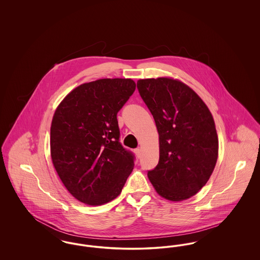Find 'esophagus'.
<instances>
[{
    "label": "esophagus",
    "instance_id": "1",
    "mask_svg": "<svg viewBox=\"0 0 260 260\" xmlns=\"http://www.w3.org/2000/svg\"><path fill=\"white\" fill-rule=\"evenodd\" d=\"M135 153H136V157L139 158V157H140V154H141V150L139 148L135 149Z\"/></svg>",
    "mask_w": 260,
    "mask_h": 260
}]
</instances>
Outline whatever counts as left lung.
I'll return each instance as SVG.
<instances>
[{
  "mask_svg": "<svg viewBox=\"0 0 260 260\" xmlns=\"http://www.w3.org/2000/svg\"><path fill=\"white\" fill-rule=\"evenodd\" d=\"M137 89L159 133L160 159L148 177L161 197L182 201L206 185L218 156V139L209 108L185 84L145 79Z\"/></svg>",
  "mask_w": 260,
  "mask_h": 260,
  "instance_id": "obj_1",
  "label": "left lung"
}]
</instances>
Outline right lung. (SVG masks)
Returning <instances> with one entry per match:
<instances>
[{
  "label": "right lung",
  "mask_w": 260,
  "mask_h": 260,
  "mask_svg": "<svg viewBox=\"0 0 260 260\" xmlns=\"http://www.w3.org/2000/svg\"><path fill=\"white\" fill-rule=\"evenodd\" d=\"M136 90L132 79H101L73 89L54 112L50 154L66 189L99 206L117 198L136 157L120 142L117 114Z\"/></svg>",
  "instance_id": "obj_1"
}]
</instances>
